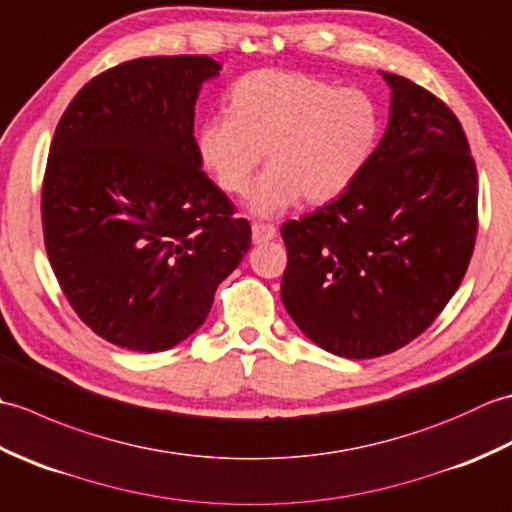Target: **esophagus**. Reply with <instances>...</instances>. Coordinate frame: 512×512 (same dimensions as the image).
Instances as JSON below:
<instances>
[{
	"instance_id": "1",
	"label": "esophagus",
	"mask_w": 512,
	"mask_h": 512,
	"mask_svg": "<svg viewBox=\"0 0 512 512\" xmlns=\"http://www.w3.org/2000/svg\"><path fill=\"white\" fill-rule=\"evenodd\" d=\"M275 237H277V228L273 224H262V222L253 224V242L255 244L270 242V239H275Z\"/></svg>"
}]
</instances>
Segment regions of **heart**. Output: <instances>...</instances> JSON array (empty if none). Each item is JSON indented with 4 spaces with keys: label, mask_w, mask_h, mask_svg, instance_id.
Here are the masks:
<instances>
[{
    "label": "heart",
    "mask_w": 512,
    "mask_h": 512,
    "mask_svg": "<svg viewBox=\"0 0 512 512\" xmlns=\"http://www.w3.org/2000/svg\"><path fill=\"white\" fill-rule=\"evenodd\" d=\"M380 136L372 96L319 76L259 70L231 88V110L204 118L195 134L202 167L228 195H244L264 162L253 211L275 215L299 202L339 198L361 176Z\"/></svg>",
    "instance_id": "1"
}]
</instances>
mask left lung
Wrapping results in <instances>:
<instances>
[{
	"label": "left lung",
	"instance_id": "8db88e82",
	"mask_svg": "<svg viewBox=\"0 0 512 512\" xmlns=\"http://www.w3.org/2000/svg\"><path fill=\"white\" fill-rule=\"evenodd\" d=\"M391 114L339 200L288 220L281 301L299 330L345 358L411 343L447 306L477 237V169L447 103L385 72Z\"/></svg>",
	"mask_w": 512,
	"mask_h": 512
}]
</instances>
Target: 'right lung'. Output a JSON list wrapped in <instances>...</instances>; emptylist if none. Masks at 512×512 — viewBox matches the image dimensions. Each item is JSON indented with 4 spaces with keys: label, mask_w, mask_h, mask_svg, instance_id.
Returning <instances> with one entry per match:
<instances>
[{
    "label": "right lung",
    "mask_w": 512,
    "mask_h": 512,
    "mask_svg": "<svg viewBox=\"0 0 512 512\" xmlns=\"http://www.w3.org/2000/svg\"><path fill=\"white\" fill-rule=\"evenodd\" d=\"M222 65L143 57L94 76L54 132L43 242L63 295L101 339L162 352L200 328L250 248V224L200 169L193 116Z\"/></svg>",
    "instance_id": "obj_1"
}]
</instances>
